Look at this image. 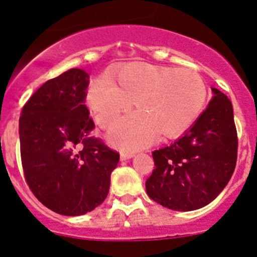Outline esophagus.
<instances>
[{"mask_svg": "<svg viewBox=\"0 0 257 257\" xmlns=\"http://www.w3.org/2000/svg\"><path fill=\"white\" fill-rule=\"evenodd\" d=\"M132 157H134V154H132V153H128V152H122L120 154V159L121 160H127Z\"/></svg>", "mask_w": 257, "mask_h": 257, "instance_id": "34e87169", "label": "esophagus"}]
</instances>
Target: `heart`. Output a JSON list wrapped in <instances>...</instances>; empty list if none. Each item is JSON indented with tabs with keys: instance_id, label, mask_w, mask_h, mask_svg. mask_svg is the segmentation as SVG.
<instances>
[{
	"instance_id": "b5f03b06",
	"label": "heart",
	"mask_w": 257,
	"mask_h": 257,
	"mask_svg": "<svg viewBox=\"0 0 257 257\" xmlns=\"http://www.w3.org/2000/svg\"><path fill=\"white\" fill-rule=\"evenodd\" d=\"M206 99V85L197 71L151 63L126 65L111 80H93L87 91V104L102 128L111 127L135 102L137 113L121 119L110 135L122 149L143 148L158 134H183L203 113Z\"/></svg>"
}]
</instances>
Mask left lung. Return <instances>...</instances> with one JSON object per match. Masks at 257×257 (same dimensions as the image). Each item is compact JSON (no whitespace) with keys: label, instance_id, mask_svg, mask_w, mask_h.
<instances>
[{"label":"left lung","instance_id":"obj_1","mask_svg":"<svg viewBox=\"0 0 257 257\" xmlns=\"http://www.w3.org/2000/svg\"><path fill=\"white\" fill-rule=\"evenodd\" d=\"M215 96L194 125L171 146L152 153L154 170L146 181L149 198L177 211L207 205L234 172L238 136L228 97Z\"/></svg>","mask_w":257,"mask_h":257}]
</instances>
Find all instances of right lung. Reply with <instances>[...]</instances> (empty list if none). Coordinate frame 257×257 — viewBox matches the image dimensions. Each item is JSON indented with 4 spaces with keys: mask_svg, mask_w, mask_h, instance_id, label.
Segmentation results:
<instances>
[{
    "mask_svg": "<svg viewBox=\"0 0 257 257\" xmlns=\"http://www.w3.org/2000/svg\"><path fill=\"white\" fill-rule=\"evenodd\" d=\"M90 75L70 69L46 81L19 117L20 157L29 188L52 211L79 216L104 201L120 154L90 136L85 104Z\"/></svg>",
    "mask_w": 257,
    "mask_h": 257,
    "instance_id": "obj_1",
    "label": "right lung"
}]
</instances>
